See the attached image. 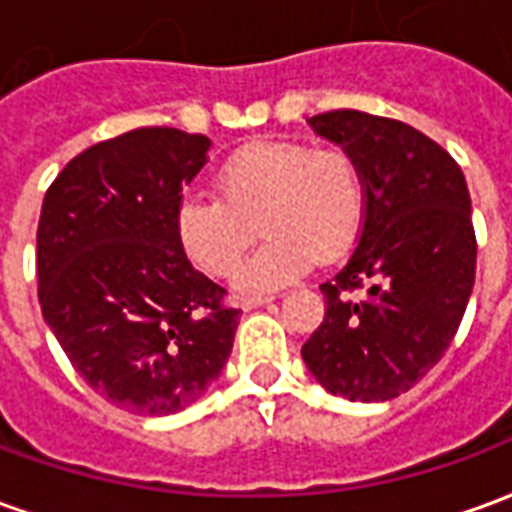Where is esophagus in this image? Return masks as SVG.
<instances>
[{
  "label": "esophagus",
  "mask_w": 512,
  "mask_h": 512,
  "mask_svg": "<svg viewBox=\"0 0 512 512\" xmlns=\"http://www.w3.org/2000/svg\"><path fill=\"white\" fill-rule=\"evenodd\" d=\"M271 301H274V296H246V299H241V310H255V307H263Z\"/></svg>",
  "instance_id": "1"
}]
</instances>
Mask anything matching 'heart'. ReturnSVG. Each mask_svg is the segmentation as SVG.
Returning <instances> with one entry per match:
<instances>
[{"instance_id": "heart-1", "label": "heart", "mask_w": 512, "mask_h": 512, "mask_svg": "<svg viewBox=\"0 0 512 512\" xmlns=\"http://www.w3.org/2000/svg\"><path fill=\"white\" fill-rule=\"evenodd\" d=\"M216 194L180 200L175 235L194 266L224 277L260 230L263 246L235 271L238 290H274L312 260L343 257L365 224V180L351 153L266 139L235 150L216 175Z\"/></svg>"}]
</instances>
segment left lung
I'll list each match as a JSON object with an SVG mask.
<instances>
[{
  "mask_svg": "<svg viewBox=\"0 0 512 512\" xmlns=\"http://www.w3.org/2000/svg\"><path fill=\"white\" fill-rule=\"evenodd\" d=\"M307 123L354 156L367 205L354 255L321 285L326 318L301 356L332 395L392 400L444 356L472 296L466 178L444 147L400 120L337 109Z\"/></svg>",
  "mask_w": 512,
  "mask_h": 512,
  "instance_id": "8db88e82",
  "label": "left lung"
}]
</instances>
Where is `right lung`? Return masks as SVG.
<instances>
[{
	"label": "right lung",
	"instance_id": "1",
	"mask_svg": "<svg viewBox=\"0 0 512 512\" xmlns=\"http://www.w3.org/2000/svg\"><path fill=\"white\" fill-rule=\"evenodd\" d=\"M211 139L136 128L68 161L43 200L38 299L76 373L142 417L178 414L222 376L241 310L175 235Z\"/></svg>",
	"mask_w": 512,
	"mask_h": 512
}]
</instances>
